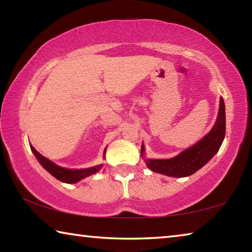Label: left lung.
<instances>
[{
  "label": "left lung",
  "instance_id": "1",
  "mask_svg": "<svg viewBox=\"0 0 252 252\" xmlns=\"http://www.w3.org/2000/svg\"><path fill=\"white\" fill-rule=\"evenodd\" d=\"M225 134V110L223 99H220L218 119L211 131L195 143L193 147L187 149L180 155L167 160H144L148 168L152 171L165 174L169 177L183 178L197 172L211 158L216 155L221 147ZM144 152L141 147V156Z\"/></svg>",
  "mask_w": 252,
  "mask_h": 252
}]
</instances>
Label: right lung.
I'll use <instances>...</instances> for the list:
<instances>
[{
    "label": "right lung",
    "instance_id": "obj_1",
    "mask_svg": "<svg viewBox=\"0 0 252 252\" xmlns=\"http://www.w3.org/2000/svg\"><path fill=\"white\" fill-rule=\"evenodd\" d=\"M31 150L34 153V156L36 157V159L39 160L42 167H43L46 171L50 172L54 178H57L58 180L65 182V183H76L80 180H82L83 178H87L91 174H94L100 170L102 167V164L100 165H95L93 168H89V169H81V170H71V169H65V168H61L53 163L52 161H50L44 158L43 156H41L39 152H37L35 149L31 147ZM104 155H105V150H104Z\"/></svg>",
    "mask_w": 252,
    "mask_h": 252
}]
</instances>
